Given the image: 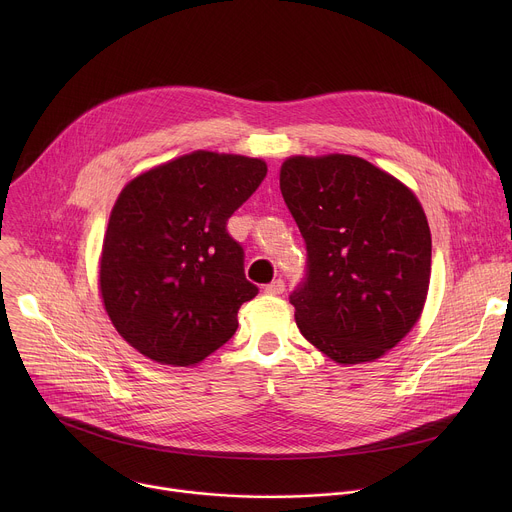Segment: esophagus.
Here are the masks:
<instances>
[{
  "mask_svg": "<svg viewBox=\"0 0 512 512\" xmlns=\"http://www.w3.org/2000/svg\"><path fill=\"white\" fill-rule=\"evenodd\" d=\"M283 291H285L283 279H273L271 283L265 285V294H267V296H281Z\"/></svg>",
  "mask_w": 512,
  "mask_h": 512,
  "instance_id": "esophagus-1",
  "label": "esophagus"
}]
</instances>
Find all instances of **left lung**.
Segmentation results:
<instances>
[{
  "mask_svg": "<svg viewBox=\"0 0 512 512\" xmlns=\"http://www.w3.org/2000/svg\"><path fill=\"white\" fill-rule=\"evenodd\" d=\"M279 188L306 243L289 294L300 332L340 364L391 350L417 322L429 287L431 235L413 192L356 156H296Z\"/></svg>",
  "mask_w": 512,
  "mask_h": 512,
  "instance_id": "1",
  "label": "left lung"
}]
</instances>
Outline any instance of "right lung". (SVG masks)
<instances>
[{"label": "right lung", "mask_w": 512, "mask_h": 512, "mask_svg": "<svg viewBox=\"0 0 512 512\" xmlns=\"http://www.w3.org/2000/svg\"><path fill=\"white\" fill-rule=\"evenodd\" d=\"M265 176L263 160L194 152L121 190L99 281L113 326L141 354L190 367L233 338L259 287L227 223Z\"/></svg>", "instance_id": "add662e5"}]
</instances>
